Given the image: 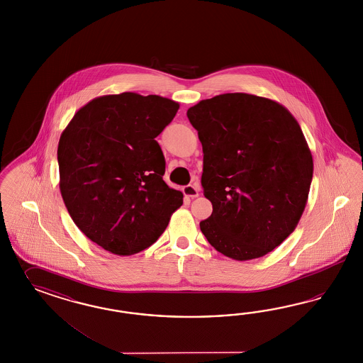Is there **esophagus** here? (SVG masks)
I'll return each mask as SVG.
<instances>
[{"label":"esophagus","mask_w":363,"mask_h":363,"mask_svg":"<svg viewBox=\"0 0 363 363\" xmlns=\"http://www.w3.org/2000/svg\"><path fill=\"white\" fill-rule=\"evenodd\" d=\"M184 194L186 197L196 198L199 194V190H198V187L196 185H186V186L184 187Z\"/></svg>","instance_id":"34e87169"}]
</instances>
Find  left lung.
<instances>
[{
	"label": "left lung",
	"instance_id": "8db88e82",
	"mask_svg": "<svg viewBox=\"0 0 363 363\" xmlns=\"http://www.w3.org/2000/svg\"><path fill=\"white\" fill-rule=\"evenodd\" d=\"M203 150L199 228L235 261L264 257L294 231L308 202L313 157L291 113L273 99L226 93L187 110Z\"/></svg>",
	"mask_w": 363,
	"mask_h": 363
}]
</instances>
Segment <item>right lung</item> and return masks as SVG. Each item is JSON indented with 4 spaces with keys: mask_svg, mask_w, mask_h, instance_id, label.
<instances>
[{
    "mask_svg": "<svg viewBox=\"0 0 363 363\" xmlns=\"http://www.w3.org/2000/svg\"><path fill=\"white\" fill-rule=\"evenodd\" d=\"M178 102L137 93L91 99L61 134L60 190L72 220L90 241L117 255L153 245L184 202L167 186L155 137Z\"/></svg>",
    "mask_w": 363,
    "mask_h": 363,
    "instance_id": "add662e5",
    "label": "right lung"
}]
</instances>
